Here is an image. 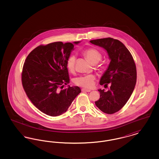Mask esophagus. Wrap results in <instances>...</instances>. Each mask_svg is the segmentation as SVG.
<instances>
[{
  "label": "esophagus",
  "instance_id": "obj_1",
  "mask_svg": "<svg viewBox=\"0 0 159 159\" xmlns=\"http://www.w3.org/2000/svg\"><path fill=\"white\" fill-rule=\"evenodd\" d=\"M82 91H83V92H90L91 91L90 89H86V88H82Z\"/></svg>",
  "mask_w": 159,
  "mask_h": 159
}]
</instances>
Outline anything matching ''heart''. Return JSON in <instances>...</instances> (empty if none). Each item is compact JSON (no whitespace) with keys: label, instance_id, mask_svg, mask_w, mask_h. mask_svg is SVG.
Masks as SVG:
<instances>
[{"label":"heart","instance_id":"obj_1","mask_svg":"<svg viewBox=\"0 0 159 159\" xmlns=\"http://www.w3.org/2000/svg\"><path fill=\"white\" fill-rule=\"evenodd\" d=\"M84 55L92 64H97L102 58V55L97 49L94 48H88L83 52ZM76 57L73 55H70L67 61V67L68 71L73 73L75 70ZM95 76L93 75L82 76L76 78L75 82L77 85L91 88L94 84Z\"/></svg>","mask_w":159,"mask_h":159}]
</instances>
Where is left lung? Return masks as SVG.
Returning <instances> with one entry per match:
<instances>
[{"label": "left lung", "mask_w": 159, "mask_h": 159, "mask_svg": "<svg viewBox=\"0 0 159 159\" xmlns=\"http://www.w3.org/2000/svg\"><path fill=\"white\" fill-rule=\"evenodd\" d=\"M90 42L104 48L111 61L99 81V84L104 86L111 83L110 89L107 92L98 89L100 98L95 101V105L105 113L113 114L126 104L134 90L136 82L135 63L129 51L119 40L103 38Z\"/></svg>", "instance_id": "8db88e82"}]
</instances>
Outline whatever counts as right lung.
Segmentation results:
<instances>
[{
	"instance_id": "right-lung-1",
	"label": "right lung",
	"mask_w": 159,
	"mask_h": 159,
	"mask_svg": "<svg viewBox=\"0 0 159 159\" xmlns=\"http://www.w3.org/2000/svg\"><path fill=\"white\" fill-rule=\"evenodd\" d=\"M73 49L74 45L70 42L39 46L24 62L23 88L34 106L48 116H58L66 112L81 92L79 87L70 85L61 89L70 82L67 61Z\"/></svg>"
}]
</instances>
